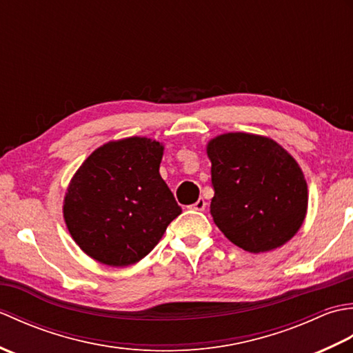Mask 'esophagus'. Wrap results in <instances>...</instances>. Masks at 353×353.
Returning <instances> with one entry per match:
<instances>
[{
	"mask_svg": "<svg viewBox=\"0 0 353 353\" xmlns=\"http://www.w3.org/2000/svg\"><path fill=\"white\" fill-rule=\"evenodd\" d=\"M190 208L194 209V211H203V209L206 208V201H205V199H199L196 203L191 205Z\"/></svg>",
	"mask_w": 353,
	"mask_h": 353,
	"instance_id": "34e87169",
	"label": "esophagus"
}]
</instances>
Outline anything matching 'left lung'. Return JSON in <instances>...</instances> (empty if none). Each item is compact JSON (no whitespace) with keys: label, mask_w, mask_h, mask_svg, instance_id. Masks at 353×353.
<instances>
[{"label":"left lung","mask_w":353,"mask_h":353,"mask_svg":"<svg viewBox=\"0 0 353 353\" xmlns=\"http://www.w3.org/2000/svg\"><path fill=\"white\" fill-rule=\"evenodd\" d=\"M214 197L211 215L239 249L265 253L287 244L308 212L301 165L262 134L229 132L208 141Z\"/></svg>","instance_id":"8db88e82"}]
</instances>
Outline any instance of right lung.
<instances>
[{"instance_id": "right-lung-1", "label": "right lung", "mask_w": 353, "mask_h": 353, "mask_svg": "<svg viewBox=\"0 0 353 353\" xmlns=\"http://www.w3.org/2000/svg\"><path fill=\"white\" fill-rule=\"evenodd\" d=\"M163 144L145 137L109 141L74 172L63 219L88 256L109 267L137 264L182 214L159 174Z\"/></svg>"}]
</instances>
